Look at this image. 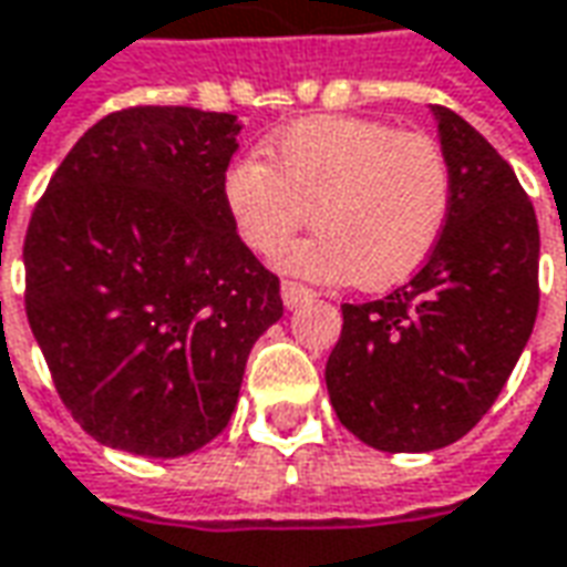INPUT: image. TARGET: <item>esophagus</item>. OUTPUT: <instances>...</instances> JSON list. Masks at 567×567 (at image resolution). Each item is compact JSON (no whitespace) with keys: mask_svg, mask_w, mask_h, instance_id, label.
<instances>
[{"mask_svg":"<svg viewBox=\"0 0 567 567\" xmlns=\"http://www.w3.org/2000/svg\"><path fill=\"white\" fill-rule=\"evenodd\" d=\"M280 296H284V305H287V308H299V305L308 302V299H315V290L299 284V280H284V284H280Z\"/></svg>","mask_w":567,"mask_h":567,"instance_id":"esophagus-1","label":"esophagus"}]
</instances>
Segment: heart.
Listing matches in <instances>:
<instances>
[{"mask_svg":"<svg viewBox=\"0 0 567 567\" xmlns=\"http://www.w3.org/2000/svg\"><path fill=\"white\" fill-rule=\"evenodd\" d=\"M265 155L228 167L223 198L238 238L259 256H275L315 210L320 231L280 252L290 271L388 290L415 275L443 238L455 176L436 136L360 115H315L271 136Z\"/></svg>","mask_w":567,"mask_h":567,"instance_id":"b5f03b06","label":"heart"}]
</instances>
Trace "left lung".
<instances>
[{"mask_svg":"<svg viewBox=\"0 0 567 567\" xmlns=\"http://www.w3.org/2000/svg\"><path fill=\"white\" fill-rule=\"evenodd\" d=\"M455 198L440 244L384 299L341 305L327 360L339 421L381 452H433L461 440L507 384L532 336L540 231L497 148L433 106Z\"/></svg>","mask_w":567,"mask_h":567,"instance_id":"obj_1","label":"left lung"}]
</instances>
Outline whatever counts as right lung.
<instances>
[{
    "label": "right lung",
    "instance_id": "1",
    "mask_svg": "<svg viewBox=\"0 0 567 567\" xmlns=\"http://www.w3.org/2000/svg\"><path fill=\"white\" fill-rule=\"evenodd\" d=\"M228 112L127 106L70 148L23 240L27 317L97 443L188 455L226 431L280 280L238 238Z\"/></svg>",
    "mask_w": 567,
    "mask_h": 567
}]
</instances>
